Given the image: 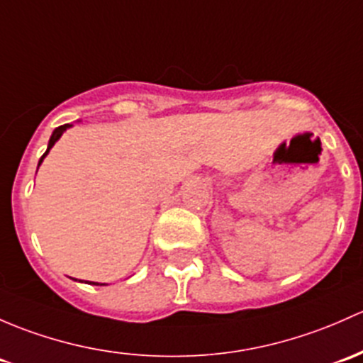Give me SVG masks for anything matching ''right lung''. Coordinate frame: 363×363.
I'll return each mask as SVG.
<instances>
[{
    "mask_svg": "<svg viewBox=\"0 0 363 363\" xmlns=\"http://www.w3.org/2000/svg\"><path fill=\"white\" fill-rule=\"evenodd\" d=\"M69 127H72V125H69V123H66V125H60V127H57V128H55V130H53V133H52V137H50V140H48V147H47V151H45V155H43V156H41V158H40V163H38V167H40V165H41V162H43V160H45V156H47V155H48V151H50V150H52V147H53V144H55V143H57V140H59V139H60V135H62V133H64V132H66V130H67V128H69ZM90 284H91V285H106V284H94V281H90Z\"/></svg>",
    "mask_w": 363,
    "mask_h": 363,
    "instance_id": "add662e5",
    "label": "right lung"
}]
</instances>
